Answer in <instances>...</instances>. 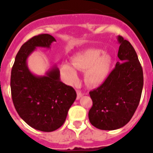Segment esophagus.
<instances>
[{"label":"esophagus","instance_id":"obj_1","mask_svg":"<svg viewBox=\"0 0 153 153\" xmlns=\"http://www.w3.org/2000/svg\"><path fill=\"white\" fill-rule=\"evenodd\" d=\"M76 93H77V97H76V99H77V100H79V99L83 97V93H81L79 90H77V91H76Z\"/></svg>","mask_w":153,"mask_h":153}]
</instances>
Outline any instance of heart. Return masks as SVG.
Listing matches in <instances>:
<instances>
[{
	"instance_id": "obj_1",
	"label": "heart",
	"mask_w": 153,
	"mask_h": 153,
	"mask_svg": "<svg viewBox=\"0 0 153 153\" xmlns=\"http://www.w3.org/2000/svg\"><path fill=\"white\" fill-rule=\"evenodd\" d=\"M102 54V51L90 49L73 57L72 64L63 63L61 73L70 84H75L79 80L77 70L86 71L85 79L91 86H98L106 80L111 68L112 60L109 54Z\"/></svg>"
}]
</instances>
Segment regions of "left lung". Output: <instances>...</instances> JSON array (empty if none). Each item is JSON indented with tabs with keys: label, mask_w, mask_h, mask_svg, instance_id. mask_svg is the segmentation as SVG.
<instances>
[{
	"label": "left lung",
	"mask_w": 153,
	"mask_h": 153,
	"mask_svg": "<svg viewBox=\"0 0 153 153\" xmlns=\"http://www.w3.org/2000/svg\"><path fill=\"white\" fill-rule=\"evenodd\" d=\"M120 59L100 86L90 92L93 106L89 120L102 130H115L129 122L137 109L143 87V73L136 52L128 40L117 36Z\"/></svg>",
	"instance_id": "8db88e82"
}]
</instances>
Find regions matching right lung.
<instances>
[{"label":"right lung","instance_id":"right-lung-1","mask_svg":"<svg viewBox=\"0 0 153 153\" xmlns=\"http://www.w3.org/2000/svg\"><path fill=\"white\" fill-rule=\"evenodd\" d=\"M54 41L53 36L44 33L23 44L10 76L12 100L17 113L30 126L43 132L59 129L76 98L72 86L60 81V70L55 64L43 76L35 75L28 68L27 59L36 47L50 49Z\"/></svg>","mask_w":153,"mask_h":153}]
</instances>
